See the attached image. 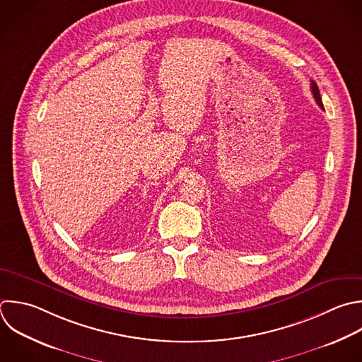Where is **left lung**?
Listing matches in <instances>:
<instances>
[{"label": "left lung", "instance_id": "1", "mask_svg": "<svg viewBox=\"0 0 362 362\" xmlns=\"http://www.w3.org/2000/svg\"><path fill=\"white\" fill-rule=\"evenodd\" d=\"M311 92H313V96H314V99H315V102H317V105L321 107V109H324V106H322V102H321V96H320V90H318V88H317V83L314 82V81H311Z\"/></svg>", "mask_w": 362, "mask_h": 362}]
</instances>
